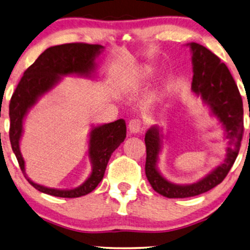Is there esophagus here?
<instances>
[{"mask_svg":"<svg viewBox=\"0 0 250 250\" xmlns=\"http://www.w3.org/2000/svg\"><path fill=\"white\" fill-rule=\"evenodd\" d=\"M143 123L141 119L139 118H133L129 121L128 123V129L131 131L132 133H140L143 131Z\"/></svg>","mask_w":250,"mask_h":250,"instance_id":"esophagus-1","label":"esophagus"}]
</instances>
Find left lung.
Returning a JSON list of instances; mask_svg holds the SVG:
<instances>
[{
  "mask_svg": "<svg viewBox=\"0 0 250 250\" xmlns=\"http://www.w3.org/2000/svg\"><path fill=\"white\" fill-rule=\"evenodd\" d=\"M192 51V90L209 105L211 112L220 119L230 140L227 158L216 169L199 182L190 186H177L168 182L157 170L156 163L160 151L159 132L156 127L146 132V175L152 189L167 198H187L207 192L218 186L230 172L237 159L244 136V107L240 92L227 64L216 54L198 43H190Z\"/></svg>",
  "mask_w": 250,
  "mask_h": 250,
  "instance_id": "left-lung-1",
  "label": "left lung"
}]
</instances>
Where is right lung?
<instances>
[{
	"mask_svg": "<svg viewBox=\"0 0 250 250\" xmlns=\"http://www.w3.org/2000/svg\"><path fill=\"white\" fill-rule=\"evenodd\" d=\"M102 45L87 43H67L51 46L37 58L23 73L17 85L9 104L10 142L18 160L20 169L27 181L43 193L61 198H77L93 191L104 179L111 153L126 138L124 119H118L94 127L90 138V155L93 169L88 179L76 189L57 190L34 183L26 176L25 162L19 150V140L22 133V121L30 107L36 104L41 95L51 90L60 76L69 74L88 75L94 69V59L102 50Z\"/></svg>",
	"mask_w": 250,
	"mask_h": 250,
	"instance_id": "1",
	"label": "right lung"
}]
</instances>
